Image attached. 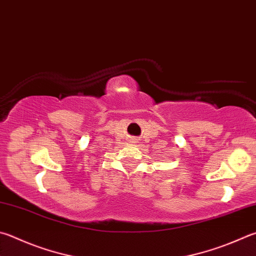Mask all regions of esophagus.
I'll return each instance as SVG.
<instances>
[{
	"instance_id": "1",
	"label": "esophagus",
	"mask_w": 256,
	"mask_h": 256,
	"mask_svg": "<svg viewBox=\"0 0 256 256\" xmlns=\"http://www.w3.org/2000/svg\"><path fill=\"white\" fill-rule=\"evenodd\" d=\"M132 140H133V138H132ZM136 141H134V140L132 141V143H136Z\"/></svg>"
}]
</instances>
